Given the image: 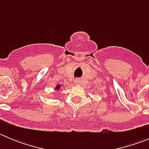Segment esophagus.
<instances>
[{
	"label": "esophagus",
	"instance_id": "1",
	"mask_svg": "<svg viewBox=\"0 0 149 149\" xmlns=\"http://www.w3.org/2000/svg\"><path fill=\"white\" fill-rule=\"evenodd\" d=\"M75 83H76V84H79V83H80V80H79V79H76V80H75Z\"/></svg>",
	"mask_w": 149,
	"mask_h": 149
}]
</instances>
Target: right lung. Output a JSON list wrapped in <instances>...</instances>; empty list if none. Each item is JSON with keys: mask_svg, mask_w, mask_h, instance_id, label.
Here are the masks:
<instances>
[{"mask_svg": "<svg viewBox=\"0 0 149 149\" xmlns=\"http://www.w3.org/2000/svg\"><path fill=\"white\" fill-rule=\"evenodd\" d=\"M60 88H61V86L58 85H58L56 86V87H55V90H59Z\"/></svg>", "mask_w": 149, "mask_h": 149, "instance_id": "add662e5", "label": "right lung"}]
</instances>
